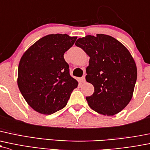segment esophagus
I'll list each match as a JSON object with an SVG mask.
<instances>
[{
	"label": "esophagus",
	"mask_w": 150,
	"mask_h": 150,
	"mask_svg": "<svg viewBox=\"0 0 150 150\" xmlns=\"http://www.w3.org/2000/svg\"><path fill=\"white\" fill-rule=\"evenodd\" d=\"M80 80H81L82 83H85V82H86V77H85V75L80 78Z\"/></svg>",
	"instance_id": "34e87169"
}]
</instances>
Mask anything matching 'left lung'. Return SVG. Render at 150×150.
Returning <instances> with one entry per match:
<instances>
[{
    "label": "left lung",
    "instance_id": "left-lung-1",
    "mask_svg": "<svg viewBox=\"0 0 150 150\" xmlns=\"http://www.w3.org/2000/svg\"><path fill=\"white\" fill-rule=\"evenodd\" d=\"M75 45L90 57L86 81L94 87L88 105L98 113L113 116L124 109L133 95L137 70L133 57L111 36L97 34L80 38Z\"/></svg>",
    "mask_w": 150,
    "mask_h": 150
}]
</instances>
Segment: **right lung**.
Here are the masks:
<instances>
[{
	"mask_svg": "<svg viewBox=\"0 0 150 150\" xmlns=\"http://www.w3.org/2000/svg\"><path fill=\"white\" fill-rule=\"evenodd\" d=\"M76 37L50 34L30 47L21 57L18 69V86L30 106L42 114L62 109L78 83L70 76L64 54Z\"/></svg>",
	"mask_w": 150,
	"mask_h": 150,
	"instance_id": "1",
	"label": "right lung"
}]
</instances>
